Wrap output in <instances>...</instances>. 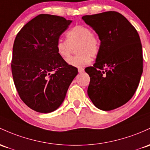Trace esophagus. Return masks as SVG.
Masks as SVG:
<instances>
[{"mask_svg": "<svg viewBox=\"0 0 150 150\" xmlns=\"http://www.w3.org/2000/svg\"><path fill=\"white\" fill-rule=\"evenodd\" d=\"M85 71V70H84V68H78V72L79 73H83V72Z\"/></svg>", "mask_w": 150, "mask_h": 150, "instance_id": "34e87169", "label": "esophagus"}]
</instances>
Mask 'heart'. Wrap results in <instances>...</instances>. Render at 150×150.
<instances>
[{
	"label": "heart",
	"instance_id": "1",
	"mask_svg": "<svg viewBox=\"0 0 150 150\" xmlns=\"http://www.w3.org/2000/svg\"><path fill=\"white\" fill-rule=\"evenodd\" d=\"M67 40H58L56 50L62 58L66 60L70 56L72 47H76V56L70 57L67 62L73 67L86 66L100 50L99 39L91 30L85 25H76L66 34Z\"/></svg>",
	"mask_w": 150,
	"mask_h": 150
}]
</instances>
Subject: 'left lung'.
<instances>
[{
	"instance_id": "obj_1",
	"label": "left lung",
	"mask_w": 150,
	"mask_h": 150,
	"mask_svg": "<svg viewBox=\"0 0 150 150\" xmlns=\"http://www.w3.org/2000/svg\"><path fill=\"white\" fill-rule=\"evenodd\" d=\"M82 19L100 40L95 64L85 69L90 78L88 95L98 109H116L132 98L140 81L143 58L139 34L125 16L115 11Z\"/></svg>"
}]
</instances>
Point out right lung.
Returning <instances> with one entry per match:
<instances>
[{
	"instance_id": "obj_1",
	"label": "right lung",
	"mask_w": 150,
	"mask_h": 150,
	"mask_svg": "<svg viewBox=\"0 0 150 150\" xmlns=\"http://www.w3.org/2000/svg\"><path fill=\"white\" fill-rule=\"evenodd\" d=\"M71 23L60 16L40 14L25 25L15 39L11 63L15 86L25 104L36 112L57 110L78 73L55 47Z\"/></svg>"
}]
</instances>
